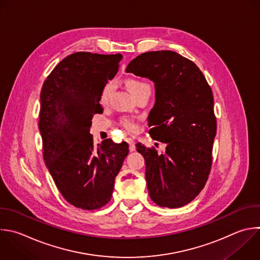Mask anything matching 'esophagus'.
I'll use <instances>...</instances> for the list:
<instances>
[{
	"mask_svg": "<svg viewBox=\"0 0 260 260\" xmlns=\"http://www.w3.org/2000/svg\"><path fill=\"white\" fill-rule=\"evenodd\" d=\"M126 141H127V143L129 144V149H130V151H134V150L136 149L135 141H134L133 139H131V138H127Z\"/></svg>",
	"mask_w": 260,
	"mask_h": 260,
	"instance_id": "1",
	"label": "esophagus"
}]
</instances>
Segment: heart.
<instances>
[{"instance_id":"1","label":"heart","mask_w":260,"mask_h":260,"mask_svg":"<svg viewBox=\"0 0 260 260\" xmlns=\"http://www.w3.org/2000/svg\"><path fill=\"white\" fill-rule=\"evenodd\" d=\"M126 86L129 89V91L132 93L133 96H135L136 94H138L142 90L149 88V85L147 83H145L144 81H142L140 79H137V78L127 79L126 80ZM113 89H114V84L112 82H109L104 86L102 94H101V103L102 104L106 105L109 102V99H110V96L113 92ZM121 125L128 132H135L137 130V127H138L137 121L135 119H131V118L123 119L121 121Z\"/></svg>"}]
</instances>
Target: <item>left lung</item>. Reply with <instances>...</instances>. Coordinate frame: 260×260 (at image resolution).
<instances>
[{"instance_id":"8db88e82","label":"left lung","mask_w":260,"mask_h":260,"mask_svg":"<svg viewBox=\"0 0 260 260\" xmlns=\"http://www.w3.org/2000/svg\"><path fill=\"white\" fill-rule=\"evenodd\" d=\"M126 72L154 82L149 134L166 151L136 144L145 159L149 196L161 207L184 206L203 189L211 169L216 133L211 88L192 61L172 51L141 54Z\"/></svg>"}]
</instances>
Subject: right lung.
I'll use <instances>...</instances> for the list:
<instances>
[{
  "mask_svg": "<svg viewBox=\"0 0 260 260\" xmlns=\"http://www.w3.org/2000/svg\"><path fill=\"white\" fill-rule=\"evenodd\" d=\"M123 56L78 52L63 59L44 82L39 128L46 166L63 197L77 208L99 209L112 198L115 178L129 149L89 133L104 86Z\"/></svg>",
  "mask_w": 260,
  "mask_h": 260,
  "instance_id": "add662e5",
  "label": "right lung"
}]
</instances>
